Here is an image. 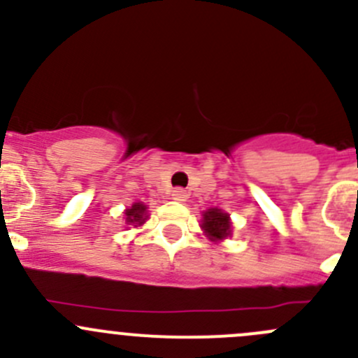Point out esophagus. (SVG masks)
Returning a JSON list of instances; mask_svg holds the SVG:
<instances>
[{"instance_id":"esophagus-1","label":"esophagus","mask_w":358,"mask_h":358,"mask_svg":"<svg viewBox=\"0 0 358 358\" xmlns=\"http://www.w3.org/2000/svg\"><path fill=\"white\" fill-rule=\"evenodd\" d=\"M171 196H173V201H176V202H185L187 199H189V192L183 189H175L173 190Z\"/></svg>"}]
</instances>
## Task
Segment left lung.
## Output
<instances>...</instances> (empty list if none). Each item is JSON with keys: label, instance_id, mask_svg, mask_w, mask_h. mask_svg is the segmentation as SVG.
Returning <instances> with one entry per match:
<instances>
[{"label": "left lung", "instance_id": "left-lung-1", "mask_svg": "<svg viewBox=\"0 0 358 358\" xmlns=\"http://www.w3.org/2000/svg\"><path fill=\"white\" fill-rule=\"evenodd\" d=\"M201 227L202 230H204L206 237H208L209 241H213V243H220V241L232 236L230 215L218 208H211L208 209V211L202 213Z\"/></svg>", "mask_w": 358, "mask_h": 358}]
</instances>
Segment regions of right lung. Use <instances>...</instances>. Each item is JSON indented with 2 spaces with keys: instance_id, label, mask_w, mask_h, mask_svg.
I'll return each mask as SVG.
<instances>
[{
  "instance_id": "right-lung-1",
  "label": "right lung",
  "mask_w": 358,
  "mask_h": 358,
  "mask_svg": "<svg viewBox=\"0 0 358 358\" xmlns=\"http://www.w3.org/2000/svg\"><path fill=\"white\" fill-rule=\"evenodd\" d=\"M126 216V225H133V227H140L142 223H145V220L149 218L147 215V206L143 202H135L129 209L124 211Z\"/></svg>"
}]
</instances>
